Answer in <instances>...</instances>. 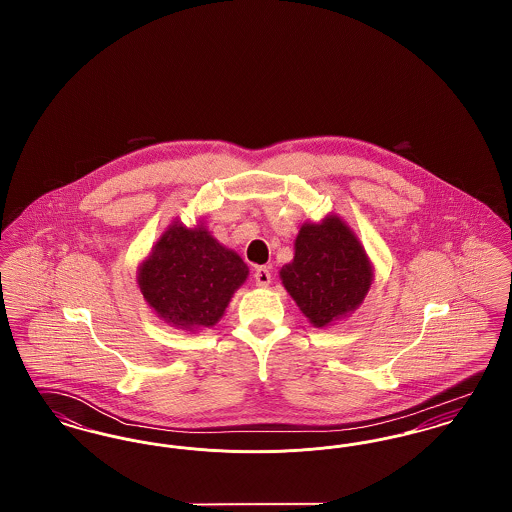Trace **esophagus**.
Instances as JSON below:
<instances>
[{"instance_id":"esophagus-1","label":"esophagus","mask_w":512,"mask_h":512,"mask_svg":"<svg viewBox=\"0 0 512 512\" xmlns=\"http://www.w3.org/2000/svg\"><path fill=\"white\" fill-rule=\"evenodd\" d=\"M253 278H255V284H257L259 288H267L268 284H270V280H272V274H270V270H268L267 267H259L255 270Z\"/></svg>"}]
</instances>
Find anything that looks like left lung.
<instances>
[{"label":"left lung","mask_w":512,"mask_h":512,"mask_svg":"<svg viewBox=\"0 0 512 512\" xmlns=\"http://www.w3.org/2000/svg\"><path fill=\"white\" fill-rule=\"evenodd\" d=\"M284 288L317 328L355 311L372 284V267L351 228L338 217L303 224L292 263L280 270Z\"/></svg>","instance_id":"obj_1"}]
</instances>
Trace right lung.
<instances>
[{"label": "right lung", "instance_id": "add662e5", "mask_svg": "<svg viewBox=\"0 0 512 512\" xmlns=\"http://www.w3.org/2000/svg\"><path fill=\"white\" fill-rule=\"evenodd\" d=\"M247 274L242 257L205 228L174 222L142 263L138 284L159 317L194 330L217 324Z\"/></svg>", "mask_w": 512, "mask_h": 512}]
</instances>
